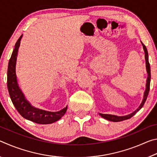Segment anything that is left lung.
Wrapping results in <instances>:
<instances>
[{
    "label": "left lung",
    "instance_id": "obj_1",
    "mask_svg": "<svg viewBox=\"0 0 157 157\" xmlns=\"http://www.w3.org/2000/svg\"><path fill=\"white\" fill-rule=\"evenodd\" d=\"M143 49H144L145 51V61H146V68H147V72L148 74V77L147 79V84H146V89L144 93V97H143V100L142 101L141 104L139 106V107L137 109L134 111V112L132 113L131 114H129L127 116H114V115H111V114H103V113H99L100 115L104 118L105 119H107L108 121H113V122H120V121H123L124 120H127L130 118L135 115L137 111H139L140 109L143 107V106L144 105L146 99H147V95L149 94V91H150V79H151V73H150V63H149V60H148V52H147V50L145 46L143 44Z\"/></svg>",
    "mask_w": 157,
    "mask_h": 157
}]
</instances>
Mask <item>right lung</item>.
I'll return each mask as SVG.
<instances>
[{"instance_id": "add662e5", "label": "right lung", "mask_w": 157, "mask_h": 157, "mask_svg": "<svg viewBox=\"0 0 157 157\" xmlns=\"http://www.w3.org/2000/svg\"><path fill=\"white\" fill-rule=\"evenodd\" d=\"M22 36H20L15 44L7 69V83L10 98L18 112L24 118L38 124L52 123L59 120L64 115L67 107L56 112L47 111L34 107L26 100L24 95L18 86L17 75H16V63H17L18 50L20 46V41Z\"/></svg>"}]
</instances>
